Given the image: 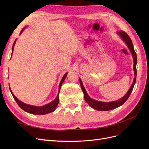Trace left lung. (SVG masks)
<instances>
[{
  "label": "left lung",
  "instance_id": "left-lung-1",
  "mask_svg": "<svg viewBox=\"0 0 149 149\" xmlns=\"http://www.w3.org/2000/svg\"><path fill=\"white\" fill-rule=\"evenodd\" d=\"M123 39L126 45L128 46L130 52L132 53V55L133 56V59H134V74H135V78L134 79V81L132 84L131 86H130L129 90L128 91L127 93L125 94V95L123 97L120 99V100L116 101H113V102H100V101H97L96 100H94L91 97H89V96L88 95V94L86 91V90L83 86V83L81 80L79 79V82L81 84V89L83 90V92L84 93V100L85 101L88 102V104L94 108V109L97 110V111H109L116 109V108L119 107L120 106L123 105V104L127 100V99L130 96V94H131L133 88L134 86V84L136 83V76H137V69H136V64H137V54L134 50V46L132 44V42L131 39L129 37V35L124 32V31H120L118 33Z\"/></svg>",
  "mask_w": 149,
  "mask_h": 149
}]
</instances>
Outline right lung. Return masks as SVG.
Wrapping results in <instances>:
<instances>
[{
  "label": "right lung",
  "instance_id": "1",
  "mask_svg": "<svg viewBox=\"0 0 149 149\" xmlns=\"http://www.w3.org/2000/svg\"><path fill=\"white\" fill-rule=\"evenodd\" d=\"M24 29H22L20 31V33L23 31ZM16 40L14 42L13 44V46H12V53L13 51V47L15 45V43ZM67 75V73H65L64 74V76H63L62 79L60 82V86H59V89H60V88L61 86V84L63 83V82L64 81L65 79L66 78V76ZM60 91V90H59ZM10 92L12 94V96L14 98V100H15V101L17 102V104L19 105L22 109L24 110L25 111L29 112L30 114H38V115H43V114H48L49 112H52L53 111H54L55 110L56 106H58V103H59V94H58V96L56 97V98L55 99V100L53 101H52V102L48 104L45 105V106H43L42 107H36V106H30L29 104H24V102H22L21 101H20L18 99L14 96V94L12 93V92L10 90Z\"/></svg>",
  "mask_w": 149,
  "mask_h": 149
}]
</instances>
